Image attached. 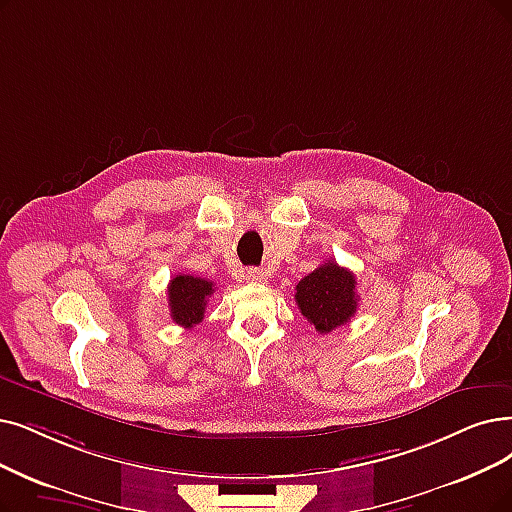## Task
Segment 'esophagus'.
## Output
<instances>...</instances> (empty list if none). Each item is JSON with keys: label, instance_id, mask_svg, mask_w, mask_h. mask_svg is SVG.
Wrapping results in <instances>:
<instances>
[{"label": "esophagus", "instance_id": "esophagus-1", "mask_svg": "<svg viewBox=\"0 0 512 512\" xmlns=\"http://www.w3.org/2000/svg\"><path fill=\"white\" fill-rule=\"evenodd\" d=\"M245 279H248L250 283H262V281H267V273H264L262 269H248L245 271Z\"/></svg>", "mask_w": 512, "mask_h": 512}]
</instances>
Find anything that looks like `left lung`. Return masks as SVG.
I'll return each mask as SVG.
<instances>
[{
  "label": "left lung",
  "mask_w": 512,
  "mask_h": 512,
  "mask_svg": "<svg viewBox=\"0 0 512 512\" xmlns=\"http://www.w3.org/2000/svg\"><path fill=\"white\" fill-rule=\"evenodd\" d=\"M294 298L306 321H311L319 334H327L349 323L357 313V279L349 269L327 260L300 279Z\"/></svg>",
  "instance_id": "obj_1"
}]
</instances>
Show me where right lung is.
I'll return each instance as SVG.
<instances>
[{
  "label": "right lung",
  "mask_w": 512,
  "mask_h": 512,
  "mask_svg": "<svg viewBox=\"0 0 512 512\" xmlns=\"http://www.w3.org/2000/svg\"><path fill=\"white\" fill-rule=\"evenodd\" d=\"M214 294V283L193 275H174L168 285V306L174 323L191 330L203 321L206 304Z\"/></svg>",
  "instance_id": "1"
}]
</instances>
